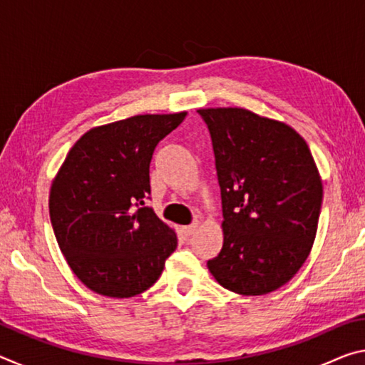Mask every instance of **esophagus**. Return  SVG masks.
<instances>
[{
  "instance_id": "1",
  "label": "esophagus",
  "mask_w": 365,
  "mask_h": 365,
  "mask_svg": "<svg viewBox=\"0 0 365 365\" xmlns=\"http://www.w3.org/2000/svg\"><path fill=\"white\" fill-rule=\"evenodd\" d=\"M196 230H197V222H193V224L183 227V232H185V235H188V237L190 235H193Z\"/></svg>"
}]
</instances>
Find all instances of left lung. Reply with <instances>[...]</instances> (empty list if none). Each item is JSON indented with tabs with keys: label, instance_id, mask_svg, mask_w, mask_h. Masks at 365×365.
<instances>
[{
	"label": "left lung",
	"instance_id": "obj_1",
	"mask_svg": "<svg viewBox=\"0 0 365 365\" xmlns=\"http://www.w3.org/2000/svg\"><path fill=\"white\" fill-rule=\"evenodd\" d=\"M211 133L224 245L207 267L233 293L259 296L293 279L316 238L322 180L304 138L242 108L200 109Z\"/></svg>",
	"mask_w": 365,
	"mask_h": 365
}]
</instances>
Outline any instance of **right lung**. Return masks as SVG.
<instances>
[{
    "mask_svg": "<svg viewBox=\"0 0 365 365\" xmlns=\"http://www.w3.org/2000/svg\"><path fill=\"white\" fill-rule=\"evenodd\" d=\"M185 115H133L91 128L71 148L53 180L54 237L73 274L95 293H143L175 251V232L145 201L154 148Z\"/></svg>",
    "mask_w": 365,
    "mask_h": 365,
    "instance_id": "right-lung-1",
    "label": "right lung"
}]
</instances>
